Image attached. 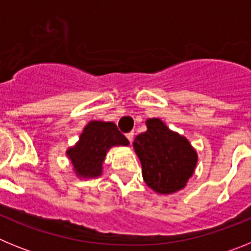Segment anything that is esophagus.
<instances>
[{
	"mask_svg": "<svg viewBox=\"0 0 251 251\" xmlns=\"http://www.w3.org/2000/svg\"><path fill=\"white\" fill-rule=\"evenodd\" d=\"M133 136H134V132H129V133H127V134H126V137H127L128 141H129L130 143H132V141H133Z\"/></svg>",
	"mask_w": 251,
	"mask_h": 251,
	"instance_id": "obj_1",
	"label": "esophagus"
}]
</instances>
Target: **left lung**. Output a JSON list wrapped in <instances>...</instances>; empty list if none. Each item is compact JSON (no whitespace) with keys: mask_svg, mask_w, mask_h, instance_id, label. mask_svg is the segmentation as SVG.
Wrapping results in <instances>:
<instances>
[{"mask_svg":"<svg viewBox=\"0 0 251 251\" xmlns=\"http://www.w3.org/2000/svg\"><path fill=\"white\" fill-rule=\"evenodd\" d=\"M146 124L147 130L133 142L145 182L161 195L182 190L194 175L196 151L186 137L171 130L161 119L151 118Z\"/></svg>","mask_w":251,"mask_h":251,"instance_id":"8db88e82","label":"left lung"}]
</instances>
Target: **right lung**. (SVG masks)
Masks as SVG:
<instances>
[{
    "label": "right lung",
    "instance_id": "add662e5",
    "mask_svg": "<svg viewBox=\"0 0 251 251\" xmlns=\"http://www.w3.org/2000/svg\"><path fill=\"white\" fill-rule=\"evenodd\" d=\"M129 141L112 122L92 121L85 126L79 142L66 151L75 174L83 178H95L103 172L106 152L113 146H128Z\"/></svg>",
    "mask_w": 251,
    "mask_h": 251
}]
</instances>
